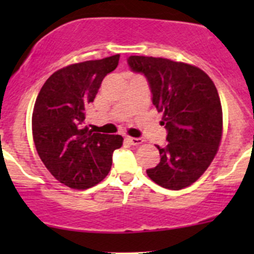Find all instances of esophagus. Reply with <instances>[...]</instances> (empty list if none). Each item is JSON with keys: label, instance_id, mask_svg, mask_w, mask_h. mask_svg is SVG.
Masks as SVG:
<instances>
[{"label": "esophagus", "instance_id": "obj_1", "mask_svg": "<svg viewBox=\"0 0 254 254\" xmlns=\"http://www.w3.org/2000/svg\"><path fill=\"white\" fill-rule=\"evenodd\" d=\"M126 141L128 143H131V145H133V146H138V145H141L142 143V140L141 138H136V137H126Z\"/></svg>", "mask_w": 254, "mask_h": 254}]
</instances>
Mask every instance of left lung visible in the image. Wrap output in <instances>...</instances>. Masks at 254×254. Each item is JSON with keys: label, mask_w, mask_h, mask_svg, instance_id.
Segmentation results:
<instances>
[{"label": "left lung", "mask_w": 254, "mask_h": 254, "mask_svg": "<svg viewBox=\"0 0 254 254\" xmlns=\"http://www.w3.org/2000/svg\"><path fill=\"white\" fill-rule=\"evenodd\" d=\"M127 62L146 77L168 132L167 145H156L160 163L147 169V176L168 190L188 187L205 173L221 141L223 111L216 86L202 69L183 62L145 56H131Z\"/></svg>", "instance_id": "1"}]
</instances>
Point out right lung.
<instances>
[{
	"mask_svg": "<svg viewBox=\"0 0 254 254\" xmlns=\"http://www.w3.org/2000/svg\"><path fill=\"white\" fill-rule=\"evenodd\" d=\"M118 61L120 55L69 64L56 71L38 94L31 120L35 147L52 176L67 187L98 185L111 170L113 151L122 146L120 134L80 127L103 78Z\"/></svg>",
	"mask_w": 254,
	"mask_h": 254,
	"instance_id": "add662e5",
	"label": "right lung"
}]
</instances>
